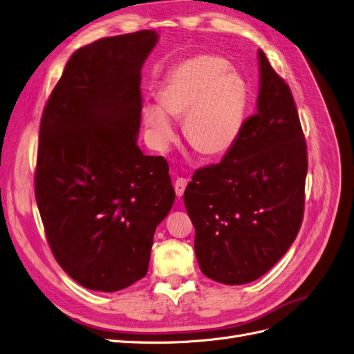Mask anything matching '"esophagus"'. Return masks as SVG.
Returning <instances> with one entry per match:
<instances>
[{
    "instance_id": "1",
    "label": "esophagus",
    "mask_w": 354,
    "mask_h": 354,
    "mask_svg": "<svg viewBox=\"0 0 354 354\" xmlns=\"http://www.w3.org/2000/svg\"><path fill=\"white\" fill-rule=\"evenodd\" d=\"M186 187H187V178L177 177V178L174 180V190H176L177 198H181L183 194H185Z\"/></svg>"
}]
</instances>
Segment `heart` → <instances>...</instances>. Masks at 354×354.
Wrapping results in <instances>:
<instances>
[{"label": "heart", "mask_w": 354, "mask_h": 354, "mask_svg": "<svg viewBox=\"0 0 354 354\" xmlns=\"http://www.w3.org/2000/svg\"><path fill=\"white\" fill-rule=\"evenodd\" d=\"M160 105L142 109L143 123L156 149L165 151L176 139V127L168 115L183 118L186 140L203 155L218 156L233 148L248 109V86L228 63L216 55L185 61L168 76Z\"/></svg>", "instance_id": "obj_1"}]
</instances>
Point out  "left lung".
<instances>
[{"label":"left lung","instance_id":"left-lung-1","mask_svg":"<svg viewBox=\"0 0 354 354\" xmlns=\"http://www.w3.org/2000/svg\"><path fill=\"white\" fill-rule=\"evenodd\" d=\"M258 111L223 161L194 171L185 205L201 271L214 281H254L299 233L308 174L306 140L293 95L259 50Z\"/></svg>","mask_w":354,"mask_h":354}]
</instances>
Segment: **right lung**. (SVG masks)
I'll return each mask as SVG.
<instances>
[{
    "label": "right lung",
    "instance_id": "right-lung-1",
    "mask_svg": "<svg viewBox=\"0 0 354 354\" xmlns=\"http://www.w3.org/2000/svg\"><path fill=\"white\" fill-rule=\"evenodd\" d=\"M156 42L139 30L80 48L44 108L36 203L54 258L89 290L111 293L146 275L174 203L165 158L136 143L140 70Z\"/></svg>",
    "mask_w": 354,
    "mask_h": 354
}]
</instances>
